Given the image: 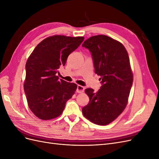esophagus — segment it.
Masks as SVG:
<instances>
[{
	"instance_id": "1",
	"label": "esophagus",
	"mask_w": 159,
	"mask_h": 159,
	"mask_svg": "<svg viewBox=\"0 0 159 159\" xmlns=\"http://www.w3.org/2000/svg\"><path fill=\"white\" fill-rule=\"evenodd\" d=\"M84 89H85V88H84V86L78 85V87H77V90H76V91H77V92H78V93H83L84 91Z\"/></svg>"
}]
</instances>
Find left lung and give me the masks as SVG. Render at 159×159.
I'll return each mask as SVG.
<instances>
[{"label":"left lung","instance_id":"8db88e82","mask_svg":"<svg viewBox=\"0 0 159 159\" xmlns=\"http://www.w3.org/2000/svg\"><path fill=\"white\" fill-rule=\"evenodd\" d=\"M82 46L91 52L95 72L102 84L97 92L91 88L85 90L89 102L82 113L91 122L106 125L119 117L128 103L133 81L129 57L121 42L106 35L91 36Z\"/></svg>","mask_w":159,"mask_h":159}]
</instances>
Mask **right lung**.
<instances>
[{"label": "right lung", "mask_w": 159, "mask_h": 159, "mask_svg": "<svg viewBox=\"0 0 159 159\" xmlns=\"http://www.w3.org/2000/svg\"><path fill=\"white\" fill-rule=\"evenodd\" d=\"M84 37L54 35L38 44L26 64L24 89L28 107L42 120L56 118L62 113L77 85L56 75L68 56L80 46Z\"/></svg>", "instance_id": "add662e5"}]
</instances>
